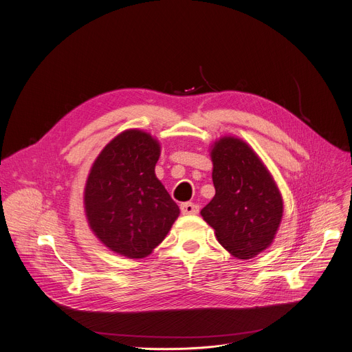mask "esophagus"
Wrapping results in <instances>:
<instances>
[{"instance_id":"obj_1","label":"esophagus","mask_w":352,"mask_h":352,"mask_svg":"<svg viewBox=\"0 0 352 352\" xmlns=\"http://www.w3.org/2000/svg\"><path fill=\"white\" fill-rule=\"evenodd\" d=\"M182 214H197L199 212V206L192 202H184L181 204Z\"/></svg>"}]
</instances>
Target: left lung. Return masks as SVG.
<instances>
[{"instance_id":"left-lung-1","label":"left lung","mask_w":352,"mask_h":352,"mask_svg":"<svg viewBox=\"0 0 352 352\" xmlns=\"http://www.w3.org/2000/svg\"><path fill=\"white\" fill-rule=\"evenodd\" d=\"M210 157L216 194L201 214L223 247L239 260H250L275 239L283 213L280 192L245 142L221 138Z\"/></svg>"}]
</instances>
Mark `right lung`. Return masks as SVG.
<instances>
[{
  "label": "right lung",
  "mask_w": 352,
  "mask_h": 352,
  "mask_svg": "<svg viewBox=\"0 0 352 352\" xmlns=\"http://www.w3.org/2000/svg\"><path fill=\"white\" fill-rule=\"evenodd\" d=\"M160 143L131 129L111 140L95 160L84 190L88 225L109 250L144 258L168 234L179 214L155 177Z\"/></svg>",
  "instance_id": "1"
}]
</instances>
